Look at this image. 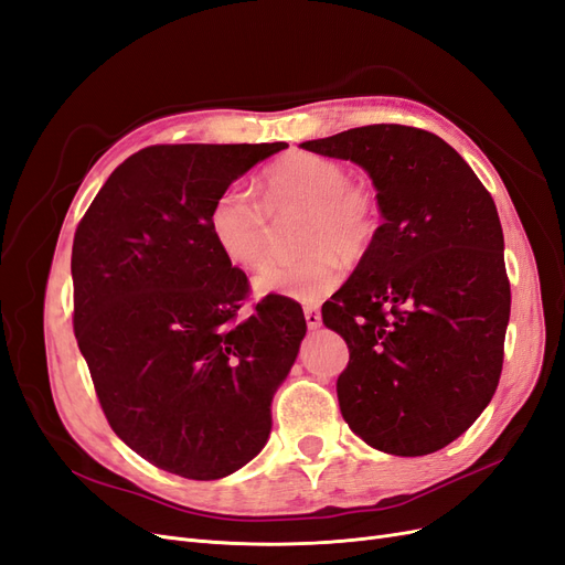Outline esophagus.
<instances>
[{"label": "esophagus", "instance_id": "esophagus-1", "mask_svg": "<svg viewBox=\"0 0 565 565\" xmlns=\"http://www.w3.org/2000/svg\"><path fill=\"white\" fill-rule=\"evenodd\" d=\"M303 318H306V324H309L311 330H316V328H320V324H322V316H320V311L316 309V306H309V309H303Z\"/></svg>", "mask_w": 565, "mask_h": 565}]
</instances>
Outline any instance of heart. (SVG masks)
<instances>
[{
    "label": "heart",
    "mask_w": 565,
    "mask_h": 565,
    "mask_svg": "<svg viewBox=\"0 0 565 565\" xmlns=\"http://www.w3.org/2000/svg\"><path fill=\"white\" fill-rule=\"evenodd\" d=\"M262 185L264 202L243 183H231L214 198L207 212L212 241L231 264L254 268L270 252V216L303 210L297 226V247L303 252L266 264L254 276V289L313 306L341 282V252L355 259L377 237V193L370 183L353 181L347 164L318 152H295L268 167Z\"/></svg>",
    "instance_id": "heart-1"
}]
</instances>
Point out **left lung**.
<instances>
[{
    "instance_id": "obj_1",
    "label": "left lung",
    "mask_w": 565,
    "mask_h": 565,
    "mask_svg": "<svg viewBox=\"0 0 565 565\" xmlns=\"http://www.w3.org/2000/svg\"><path fill=\"white\" fill-rule=\"evenodd\" d=\"M301 148L361 164L384 224L322 322L349 344L341 415L367 446L419 457L465 434L500 384L511 289L498 207L440 136L367 125Z\"/></svg>"
}]
</instances>
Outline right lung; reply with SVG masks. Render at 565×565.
I'll use <instances>...</instances> for the list:
<instances>
[{
    "instance_id": "add662e5",
    "label": "right lung",
    "mask_w": 565,
    "mask_h": 565,
    "mask_svg": "<svg viewBox=\"0 0 565 565\" xmlns=\"http://www.w3.org/2000/svg\"><path fill=\"white\" fill-rule=\"evenodd\" d=\"M287 143L148 146L119 164L73 243L77 347L110 429L150 465L214 481L259 455L306 334L212 241L214 198Z\"/></svg>"
}]
</instances>
